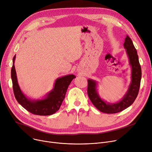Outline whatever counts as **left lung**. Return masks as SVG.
I'll return each instance as SVG.
<instances>
[{"label":"left lung","instance_id":"obj_1","mask_svg":"<svg viewBox=\"0 0 152 152\" xmlns=\"http://www.w3.org/2000/svg\"><path fill=\"white\" fill-rule=\"evenodd\" d=\"M123 45L129 59V64L131 69V76L128 89L120 100L115 103L106 102L99 94L98 82L92 79H87V94L89 97L93 105L103 113H116L126 109L134 103L139 93L142 71L137 52L132 40L127 35L124 39Z\"/></svg>","mask_w":152,"mask_h":152}]
</instances>
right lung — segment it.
<instances>
[{
	"label": "right lung",
	"mask_w": 152,
	"mask_h": 152,
	"mask_svg": "<svg viewBox=\"0 0 152 152\" xmlns=\"http://www.w3.org/2000/svg\"><path fill=\"white\" fill-rule=\"evenodd\" d=\"M16 55L13 58L11 69V77L15 97L20 104L32 114L40 116H48L55 113L60 109L65 97L68 87L73 79L74 75H68L58 77L53 84V89L41 99H31L24 94L18 84L15 67Z\"/></svg>",
	"instance_id": "add662e5"
}]
</instances>
